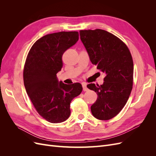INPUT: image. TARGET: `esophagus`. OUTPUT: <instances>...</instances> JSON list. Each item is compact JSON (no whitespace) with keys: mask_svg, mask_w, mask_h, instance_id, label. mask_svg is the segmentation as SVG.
<instances>
[{"mask_svg":"<svg viewBox=\"0 0 156 156\" xmlns=\"http://www.w3.org/2000/svg\"><path fill=\"white\" fill-rule=\"evenodd\" d=\"M82 87H83V91H87L88 90V88L87 87V84H82Z\"/></svg>","mask_w":156,"mask_h":156,"instance_id":"esophagus-1","label":"esophagus"}]
</instances>
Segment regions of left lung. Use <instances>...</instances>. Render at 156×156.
<instances>
[{"label": "left lung", "mask_w": 156, "mask_h": 156, "mask_svg": "<svg viewBox=\"0 0 156 156\" xmlns=\"http://www.w3.org/2000/svg\"><path fill=\"white\" fill-rule=\"evenodd\" d=\"M79 33L92 63L106 73L101 85H87L98 96L91 106L92 114L99 120H110L124 108L132 90L133 58L127 46L110 32L96 29Z\"/></svg>", "instance_id": "obj_1"}]
</instances>
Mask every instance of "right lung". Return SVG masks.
I'll use <instances>...</instances> for the list:
<instances>
[{
  "label": "right lung",
  "mask_w": 156,
  "mask_h": 156,
  "mask_svg": "<svg viewBox=\"0 0 156 156\" xmlns=\"http://www.w3.org/2000/svg\"><path fill=\"white\" fill-rule=\"evenodd\" d=\"M79 40V32H59L47 34L33 44L27 56L23 81L38 114L51 123H60L70 115V103L83 90L79 83L58 82L64 52Z\"/></svg>",
  "instance_id": "add662e5"
}]
</instances>
